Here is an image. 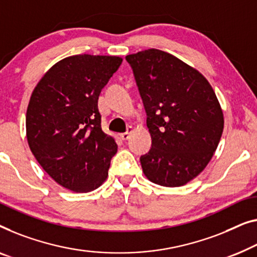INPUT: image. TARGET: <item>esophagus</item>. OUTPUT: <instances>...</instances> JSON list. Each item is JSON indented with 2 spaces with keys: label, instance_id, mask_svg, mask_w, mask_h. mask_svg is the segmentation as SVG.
Masks as SVG:
<instances>
[{
  "label": "esophagus",
  "instance_id": "obj_1",
  "mask_svg": "<svg viewBox=\"0 0 257 257\" xmlns=\"http://www.w3.org/2000/svg\"><path fill=\"white\" fill-rule=\"evenodd\" d=\"M132 132H133V127H132V126H130V127H127V131H126L125 133H121V135L119 136L120 139L124 140V141L127 140L130 138V135H131Z\"/></svg>",
  "mask_w": 257,
  "mask_h": 257
}]
</instances>
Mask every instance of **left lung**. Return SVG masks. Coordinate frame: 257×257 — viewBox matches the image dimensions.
<instances>
[{
  "label": "left lung",
  "instance_id": "obj_1",
  "mask_svg": "<svg viewBox=\"0 0 257 257\" xmlns=\"http://www.w3.org/2000/svg\"><path fill=\"white\" fill-rule=\"evenodd\" d=\"M147 113L152 147L140 158L148 180L182 187L205 169L224 131V113L213 88L193 67L150 48L130 54Z\"/></svg>",
  "mask_w": 257,
  "mask_h": 257
}]
</instances>
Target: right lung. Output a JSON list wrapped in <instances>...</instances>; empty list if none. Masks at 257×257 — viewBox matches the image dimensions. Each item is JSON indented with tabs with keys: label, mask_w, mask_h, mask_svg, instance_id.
Listing matches in <instances>:
<instances>
[{
	"label": "right lung",
	"mask_w": 257,
	"mask_h": 257,
	"mask_svg": "<svg viewBox=\"0 0 257 257\" xmlns=\"http://www.w3.org/2000/svg\"><path fill=\"white\" fill-rule=\"evenodd\" d=\"M121 62L116 55L65 58L44 74L30 97V150L43 169L70 191L90 192L107 177L117 144L102 131L97 103Z\"/></svg>",
	"instance_id": "obj_1"
}]
</instances>
